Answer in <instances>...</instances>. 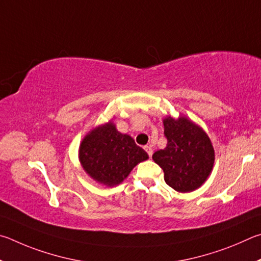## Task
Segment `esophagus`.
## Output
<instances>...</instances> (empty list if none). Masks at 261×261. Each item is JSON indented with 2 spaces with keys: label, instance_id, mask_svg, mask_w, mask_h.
I'll return each instance as SVG.
<instances>
[{
  "label": "esophagus",
  "instance_id": "esophagus-1",
  "mask_svg": "<svg viewBox=\"0 0 261 261\" xmlns=\"http://www.w3.org/2000/svg\"><path fill=\"white\" fill-rule=\"evenodd\" d=\"M144 150L145 151L148 152V154H149V157H152V153H153V149H152V145L151 144H149V145H145L144 147Z\"/></svg>",
  "mask_w": 261,
  "mask_h": 261
}]
</instances>
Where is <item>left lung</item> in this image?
Here are the masks:
<instances>
[{"label": "left lung", "instance_id": "obj_1", "mask_svg": "<svg viewBox=\"0 0 261 261\" xmlns=\"http://www.w3.org/2000/svg\"><path fill=\"white\" fill-rule=\"evenodd\" d=\"M165 149L152 154L164 171L166 184L179 193H190L202 187L213 170L214 148L202 127L180 116L164 118Z\"/></svg>", "mask_w": 261, "mask_h": 261}]
</instances>
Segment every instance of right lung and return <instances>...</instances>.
<instances>
[{
  "instance_id": "add662e5",
  "label": "right lung",
  "mask_w": 261,
  "mask_h": 261,
  "mask_svg": "<svg viewBox=\"0 0 261 261\" xmlns=\"http://www.w3.org/2000/svg\"><path fill=\"white\" fill-rule=\"evenodd\" d=\"M147 159L148 153L132 136L118 132L111 120L90 129L79 145L81 167L94 181L107 187L120 185Z\"/></svg>"
}]
</instances>
